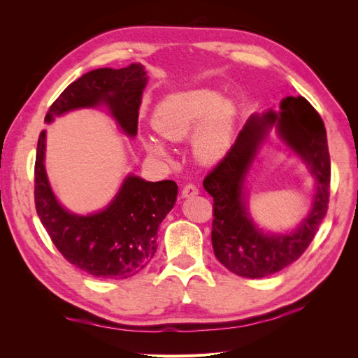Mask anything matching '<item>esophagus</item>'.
I'll list each match as a JSON object with an SVG mask.
<instances>
[{
	"mask_svg": "<svg viewBox=\"0 0 358 358\" xmlns=\"http://www.w3.org/2000/svg\"><path fill=\"white\" fill-rule=\"evenodd\" d=\"M197 194H199V188L194 185V183H188V185L182 188V197H185V199L196 197Z\"/></svg>",
	"mask_w": 358,
	"mask_h": 358,
	"instance_id": "1",
	"label": "esophagus"
}]
</instances>
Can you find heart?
Instances as JSON below:
<instances>
[{"label": "heart", "instance_id": "obj_1", "mask_svg": "<svg viewBox=\"0 0 358 358\" xmlns=\"http://www.w3.org/2000/svg\"><path fill=\"white\" fill-rule=\"evenodd\" d=\"M154 128L167 140L188 138L194 136V150L203 162L220 161L231 146L236 107L231 101L209 90L188 91L170 95L161 101L154 115ZM150 154L166 155V149L155 138H146Z\"/></svg>", "mask_w": 358, "mask_h": 358}]
</instances>
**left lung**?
Masks as SVG:
<instances>
[{
  "label": "left lung",
  "mask_w": 358,
  "mask_h": 358,
  "mask_svg": "<svg viewBox=\"0 0 358 358\" xmlns=\"http://www.w3.org/2000/svg\"><path fill=\"white\" fill-rule=\"evenodd\" d=\"M273 124L285 141L307 161L317 179L313 210L296 231L268 236L248 220L243 183L266 129ZM330 154L327 134L318 112L303 96H287L280 112L251 116L234 145L203 180L213 197L212 246L215 257L230 272L245 278H264L285 268L306 251L329 209Z\"/></svg>",
  "instance_id": "left-lung-1"
}]
</instances>
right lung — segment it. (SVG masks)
Listing matches in <instances>:
<instances>
[{
	"instance_id": "right-lung-1",
	"label": "right lung",
	"mask_w": 358,
	"mask_h": 358,
	"mask_svg": "<svg viewBox=\"0 0 358 358\" xmlns=\"http://www.w3.org/2000/svg\"><path fill=\"white\" fill-rule=\"evenodd\" d=\"M140 64L99 69L70 83L53 101L45 122L79 107L106 103L128 136H136L138 107L146 86ZM45 138L41 131L34 166V200L38 218L50 241L67 262L101 279H125L145 268L157 252L158 227L175 206L173 180L146 182L128 176L115 200L103 212L79 216L57 201L45 171Z\"/></svg>"
}]
</instances>
